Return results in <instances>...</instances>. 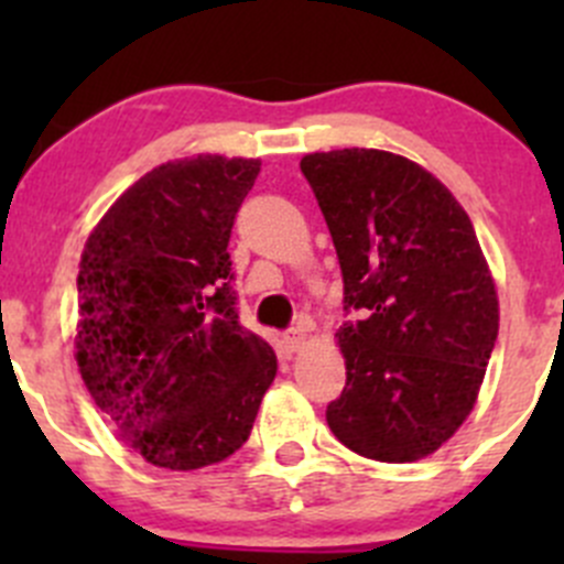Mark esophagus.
I'll use <instances>...</instances> for the list:
<instances>
[{
  "mask_svg": "<svg viewBox=\"0 0 564 564\" xmlns=\"http://www.w3.org/2000/svg\"><path fill=\"white\" fill-rule=\"evenodd\" d=\"M305 344V322H300L297 327H292L289 333H283V346L286 351H300Z\"/></svg>",
  "mask_w": 564,
  "mask_h": 564,
  "instance_id": "esophagus-1",
  "label": "esophagus"
}]
</instances>
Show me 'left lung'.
<instances>
[{
    "label": "left lung",
    "mask_w": 564,
    "mask_h": 564,
    "mask_svg": "<svg viewBox=\"0 0 564 564\" xmlns=\"http://www.w3.org/2000/svg\"><path fill=\"white\" fill-rule=\"evenodd\" d=\"M327 220L344 311L340 445L388 464L440 451L469 417L499 333V300L469 215L417 163L382 150L300 161Z\"/></svg>",
    "instance_id": "1"
}]
</instances>
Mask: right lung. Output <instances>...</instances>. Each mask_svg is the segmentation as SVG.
<instances>
[{
	"label": "right lung",
	"mask_w": 564,
	"mask_h": 564,
	"mask_svg": "<svg viewBox=\"0 0 564 564\" xmlns=\"http://www.w3.org/2000/svg\"><path fill=\"white\" fill-rule=\"evenodd\" d=\"M261 163H163L100 218L78 264L76 360L119 440L187 471L240 451L278 371L237 322L229 237Z\"/></svg>",
	"instance_id": "obj_1"
}]
</instances>
